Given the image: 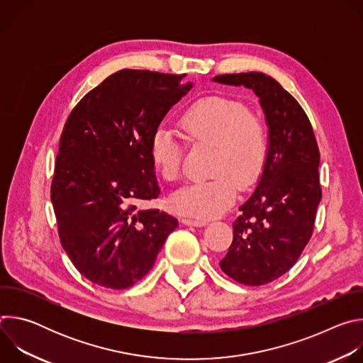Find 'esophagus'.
Masks as SVG:
<instances>
[{
	"label": "esophagus",
	"mask_w": 363,
	"mask_h": 363,
	"mask_svg": "<svg viewBox=\"0 0 363 363\" xmlns=\"http://www.w3.org/2000/svg\"><path fill=\"white\" fill-rule=\"evenodd\" d=\"M181 223L185 224V225H189V227H203V225H206L205 220H194V218H182Z\"/></svg>",
	"instance_id": "34e87169"
}]
</instances>
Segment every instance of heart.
Segmentation results:
<instances>
[{"instance_id":"b5f03b06","label":"heart","mask_w":363,"mask_h":363,"mask_svg":"<svg viewBox=\"0 0 363 363\" xmlns=\"http://www.w3.org/2000/svg\"><path fill=\"white\" fill-rule=\"evenodd\" d=\"M179 125L189 142L214 146L210 171L216 177L178 188L169 198L171 208L195 218L218 217L234 202L237 184L248 188L260 178L269 153L267 129L242 101L224 96L195 101L184 112ZM149 153L164 179L179 177L181 146L169 129L153 132Z\"/></svg>"}]
</instances>
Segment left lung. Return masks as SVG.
Returning a JSON list of instances; mask_svg holds the SVG:
<instances>
[{
    "label": "left lung",
    "instance_id": "obj_1",
    "mask_svg": "<svg viewBox=\"0 0 363 363\" xmlns=\"http://www.w3.org/2000/svg\"><path fill=\"white\" fill-rule=\"evenodd\" d=\"M213 82L252 90L266 118L267 160L254 192L238 208L220 267L241 284H267L294 266L312 237L322 198L318 142L297 100L273 77L248 72Z\"/></svg>",
    "mask_w": 363,
    "mask_h": 363
}]
</instances>
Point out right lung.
Masks as SVG:
<instances>
[{
    "mask_svg": "<svg viewBox=\"0 0 363 363\" xmlns=\"http://www.w3.org/2000/svg\"><path fill=\"white\" fill-rule=\"evenodd\" d=\"M178 74L123 69L89 91L62 133L51 184L59 235L74 267L122 290L155 264L178 220L136 201L161 189L149 146L174 105L194 87Z\"/></svg>",
    "mask_w": 363,
    "mask_h": 363,
    "instance_id": "right-lung-1",
    "label": "right lung"
}]
</instances>
